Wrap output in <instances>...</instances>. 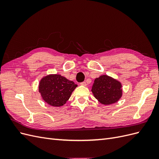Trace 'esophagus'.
<instances>
[{
  "label": "esophagus",
  "mask_w": 159,
  "mask_h": 159,
  "mask_svg": "<svg viewBox=\"0 0 159 159\" xmlns=\"http://www.w3.org/2000/svg\"><path fill=\"white\" fill-rule=\"evenodd\" d=\"M80 84H81V85H84V86H86V85H87V84H86L85 81H83V82L80 83Z\"/></svg>",
  "instance_id": "obj_1"
}]
</instances>
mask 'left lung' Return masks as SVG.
Segmentation results:
<instances>
[{
	"label": "left lung",
	"mask_w": 159,
	"mask_h": 159,
	"mask_svg": "<svg viewBox=\"0 0 159 159\" xmlns=\"http://www.w3.org/2000/svg\"><path fill=\"white\" fill-rule=\"evenodd\" d=\"M91 91L98 102L103 105L117 102L122 96V85L117 80L107 75L96 78Z\"/></svg>",
	"instance_id": "1"
}]
</instances>
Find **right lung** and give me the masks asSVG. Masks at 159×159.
I'll use <instances>...</instances> for the list:
<instances>
[{"instance_id": "1", "label": "right lung", "mask_w": 159, "mask_h": 159, "mask_svg": "<svg viewBox=\"0 0 159 159\" xmlns=\"http://www.w3.org/2000/svg\"><path fill=\"white\" fill-rule=\"evenodd\" d=\"M74 81L59 74L43 78L39 84V92L44 102L54 107H60L68 101L77 87Z\"/></svg>"}]
</instances>
